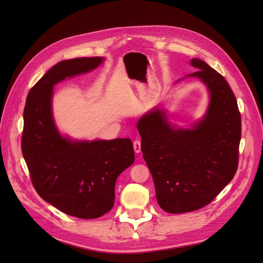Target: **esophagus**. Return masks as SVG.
Instances as JSON below:
<instances>
[{
	"mask_svg": "<svg viewBox=\"0 0 263 263\" xmlns=\"http://www.w3.org/2000/svg\"><path fill=\"white\" fill-rule=\"evenodd\" d=\"M134 150L136 154H139L141 151V144H140L139 139H136L134 141Z\"/></svg>",
	"mask_w": 263,
	"mask_h": 263,
	"instance_id": "obj_1",
	"label": "esophagus"
}]
</instances>
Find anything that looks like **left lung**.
<instances>
[{"label": "left lung", "mask_w": 263, "mask_h": 263, "mask_svg": "<svg viewBox=\"0 0 263 263\" xmlns=\"http://www.w3.org/2000/svg\"><path fill=\"white\" fill-rule=\"evenodd\" d=\"M190 65L196 72L177 82L195 78L206 86L204 115L185 128L173 124L158 105L136 124L158 204L171 214L202 209L219 194L237 171L241 138L240 113L224 77L198 58Z\"/></svg>", "instance_id": "1"}]
</instances>
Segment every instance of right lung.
<instances>
[{"mask_svg":"<svg viewBox=\"0 0 263 263\" xmlns=\"http://www.w3.org/2000/svg\"><path fill=\"white\" fill-rule=\"evenodd\" d=\"M103 57L62 60L27 95L22 151L43 200L78 218L93 219L112 210L115 183L135 161L129 138L73 139L63 135L52 113L53 86L95 70Z\"/></svg>","mask_w":263,"mask_h":263,"instance_id":"obj_1","label":"right lung"}]
</instances>
